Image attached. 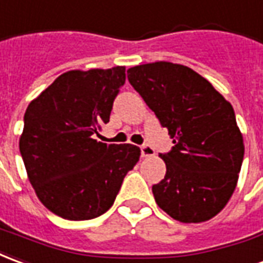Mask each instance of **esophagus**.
Returning a JSON list of instances; mask_svg holds the SVG:
<instances>
[{
    "mask_svg": "<svg viewBox=\"0 0 263 263\" xmlns=\"http://www.w3.org/2000/svg\"><path fill=\"white\" fill-rule=\"evenodd\" d=\"M140 152L141 157H153L154 156V148L152 146H148V144H143L140 147Z\"/></svg>",
    "mask_w": 263,
    "mask_h": 263,
    "instance_id": "obj_1",
    "label": "esophagus"
}]
</instances>
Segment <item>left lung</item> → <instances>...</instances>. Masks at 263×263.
I'll return each instance as SVG.
<instances>
[{
  "mask_svg": "<svg viewBox=\"0 0 263 263\" xmlns=\"http://www.w3.org/2000/svg\"><path fill=\"white\" fill-rule=\"evenodd\" d=\"M127 79L174 143L160 154L167 171L153 185L157 205L180 222L211 219L230 201L243 160L232 106L205 78L178 63L139 65Z\"/></svg>",
  "mask_w": 263,
  "mask_h": 263,
  "instance_id": "1",
  "label": "left lung"
}]
</instances>
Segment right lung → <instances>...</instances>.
<instances>
[{"mask_svg": "<svg viewBox=\"0 0 263 263\" xmlns=\"http://www.w3.org/2000/svg\"><path fill=\"white\" fill-rule=\"evenodd\" d=\"M124 82V66L69 70L27 107L20 152L39 201L59 217L105 214L140 158L137 146L96 140Z\"/></svg>", "mask_w": 263, "mask_h": 263, "instance_id": "add662e5", "label": "right lung"}]
</instances>
